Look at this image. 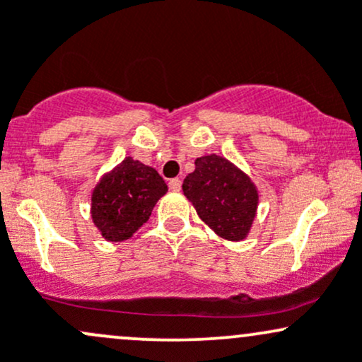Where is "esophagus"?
<instances>
[{
  "instance_id": "esophagus-1",
  "label": "esophagus",
  "mask_w": 362,
  "mask_h": 362,
  "mask_svg": "<svg viewBox=\"0 0 362 362\" xmlns=\"http://www.w3.org/2000/svg\"><path fill=\"white\" fill-rule=\"evenodd\" d=\"M169 189H173V192H180V189H181V180H180V177H174V180L169 181Z\"/></svg>"
}]
</instances>
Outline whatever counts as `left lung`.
I'll list each match as a JSON object with an SVG mask.
<instances>
[{"label": "left lung", "instance_id": "8db88e82", "mask_svg": "<svg viewBox=\"0 0 362 362\" xmlns=\"http://www.w3.org/2000/svg\"><path fill=\"white\" fill-rule=\"evenodd\" d=\"M182 192L198 217L221 238H247L255 219L259 193L250 177L228 158L211 153L195 160V170L182 181Z\"/></svg>", "mask_w": 362, "mask_h": 362}]
</instances>
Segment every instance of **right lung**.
<instances>
[{"instance_id":"1","label":"right lung","mask_w":362,"mask_h":362,"mask_svg":"<svg viewBox=\"0 0 362 362\" xmlns=\"http://www.w3.org/2000/svg\"><path fill=\"white\" fill-rule=\"evenodd\" d=\"M165 193V181L153 167L126 157L93 189V223L108 242L129 240Z\"/></svg>"}]
</instances>
